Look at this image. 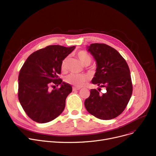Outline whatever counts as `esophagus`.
Returning <instances> with one entry per match:
<instances>
[{
	"label": "esophagus",
	"instance_id": "obj_1",
	"mask_svg": "<svg viewBox=\"0 0 156 156\" xmlns=\"http://www.w3.org/2000/svg\"><path fill=\"white\" fill-rule=\"evenodd\" d=\"M80 89V88H76V87H73V90L75 91V90H78Z\"/></svg>",
	"mask_w": 156,
	"mask_h": 156
}]
</instances>
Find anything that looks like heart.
<instances>
[{"label":"heart","mask_w":156,"mask_h":156,"mask_svg":"<svg viewBox=\"0 0 156 156\" xmlns=\"http://www.w3.org/2000/svg\"><path fill=\"white\" fill-rule=\"evenodd\" d=\"M76 57L80 59L82 63L85 66L89 65L91 62L92 58L89 53L86 51L81 50L76 53ZM67 62H68V57H65L61 62V69L63 71H65L67 69ZM87 80V77L85 74H70L68 76L65 78V82L70 85H72L74 87H82Z\"/></svg>","instance_id":"b5f03b06"}]
</instances>
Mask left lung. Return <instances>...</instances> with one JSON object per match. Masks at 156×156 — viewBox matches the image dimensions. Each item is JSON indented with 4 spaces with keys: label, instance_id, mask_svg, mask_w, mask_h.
Instances as JSON below:
<instances>
[{
    "label": "left lung",
    "instance_id": "obj_1",
    "mask_svg": "<svg viewBox=\"0 0 156 156\" xmlns=\"http://www.w3.org/2000/svg\"><path fill=\"white\" fill-rule=\"evenodd\" d=\"M88 51L97 62L92 82L105 87L106 92L101 94V90L91 89L85 106L89 113L99 119H113L123 112L131 97L129 68L120 54L106 44L92 43L88 46Z\"/></svg>",
    "mask_w": 156,
    "mask_h": 156
}]
</instances>
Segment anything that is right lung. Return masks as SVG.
<instances>
[{
    "mask_svg": "<svg viewBox=\"0 0 156 156\" xmlns=\"http://www.w3.org/2000/svg\"><path fill=\"white\" fill-rule=\"evenodd\" d=\"M74 48L75 46H48L32 53L20 69L18 99L28 117L36 122H48L64 111L72 87L58 75L62 60ZM59 84V88L49 90L50 86Z\"/></svg>",
    "mask_w": 156,
    "mask_h": 156,
    "instance_id": "add662e5",
    "label": "right lung"
}]
</instances>
